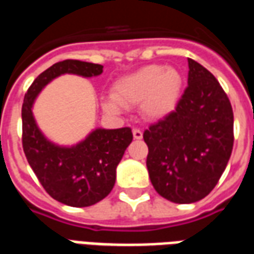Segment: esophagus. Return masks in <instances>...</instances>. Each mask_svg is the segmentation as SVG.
Wrapping results in <instances>:
<instances>
[{"instance_id":"1","label":"esophagus","mask_w":254,"mask_h":254,"mask_svg":"<svg viewBox=\"0 0 254 254\" xmlns=\"http://www.w3.org/2000/svg\"><path fill=\"white\" fill-rule=\"evenodd\" d=\"M133 137L136 140H141L143 138V132L140 129H133Z\"/></svg>"}]
</instances>
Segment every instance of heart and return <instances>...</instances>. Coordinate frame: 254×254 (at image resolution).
I'll return each mask as SVG.
<instances>
[{
	"instance_id": "heart-1",
	"label": "heart",
	"mask_w": 254,
	"mask_h": 254,
	"mask_svg": "<svg viewBox=\"0 0 254 254\" xmlns=\"http://www.w3.org/2000/svg\"><path fill=\"white\" fill-rule=\"evenodd\" d=\"M182 87L184 77L176 67L147 65L118 78L111 88V96L102 100V107L117 116L124 107L140 106L144 118L158 121L176 110Z\"/></svg>"
}]
</instances>
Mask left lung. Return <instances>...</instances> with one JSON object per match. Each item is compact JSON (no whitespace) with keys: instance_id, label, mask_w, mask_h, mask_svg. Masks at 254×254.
Wrapping results in <instances>:
<instances>
[{"instance_id":"obj_1","label":"left lung","mask_w":254,"mask_h":254,"mask_svg":"<svg viewBox=\"0 0 254 254\" xmlns=\"http://www.w3.org/2000/svg\"><path fill=\"white\" fill-rule=\"evenodd\" d=\"M188 87L176 110L144 132L155 190L177 204L201 200L218 184L234 143V116L213 74L188 58Z\"/></svg>"}]
</instances>
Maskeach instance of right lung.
Returning <instances> with one entry per match:
<instances>
[{
	"label": "right lung",
	"instance_id": "right-lung-1",
	"mask_svg": "<svg viewBox=\"0 0 254 254\" xmlns=\"http://www.w3.org/2000/svg\"><path fill=\"white\" fill-rule=\"evenodd\" d=\"M103 72L99 64L65 60L54 64L34 80L21 107L23 149L31 169L57 201L70 207H89L103 200L114 188L117 166L132 143L130 127H96L73 145H60L43 134L32 107L47 84L63 74L96 77Z\"/></svg>",
	"mask_w": 254,
	"mask_h": 254
}]
</instances>
